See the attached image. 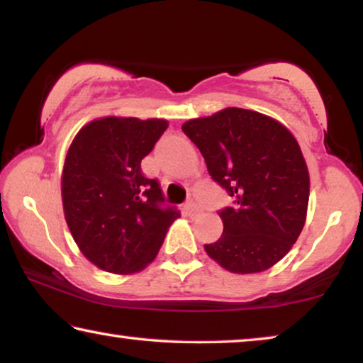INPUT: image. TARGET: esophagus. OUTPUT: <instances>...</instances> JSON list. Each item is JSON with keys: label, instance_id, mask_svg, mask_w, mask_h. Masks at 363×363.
I'll return each mask as SVG.
<instances>
[{"label": "esophagus", "instance_id": "esophagus-1", "mask_svg": "<svg viewBox=\"0 0 363 363\" xmlns=\"http://www.w3.org/2000/svg\"><path fill=\"white\" fill-rule=\"evenodd\" d=\"M184 208H186V211H187L189 216H192V218L199 216V214L201 213L200 206L196 205V201H194L192 199H190V200H187V201H186V206H184Z\"/></svg>", "mask_w": 363, "mask_h": 363}]
</instances>
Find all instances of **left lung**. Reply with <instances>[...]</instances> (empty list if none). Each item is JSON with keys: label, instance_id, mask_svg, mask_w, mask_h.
<instances>
[{"label": "left lung", "instance_id": "1", "mask_svg": "<svg viewBox=\"0 0 363 363\" xmlns=\"http://www.w3.org/2000/svg\"><path fill=\"white\" fill-rule=\"evenodd\" d=\"M182 131L199 147L211 179L233 199L218 214L224 230L205 245L235 274L262 272L298 240L309 203V173L293 134L270 116L229 107L189 120Z\"/></svg>", "mask_w": 363, "mask_h": 363}]
</instances>
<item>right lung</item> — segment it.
Masks as SVG:
<instances>
[{
  "instance_id": "obj_1",
  "label": "right lung",
  "mask_w": 363,
  "mask_h": 363,
  "mask_svg": "<svg viewBox=\"0 0 363 363\" xmlns=\"http://www.w3.org/2000/svg\"><path fill=\"white\" fill-rule=\"evenodd\" d=\"M167 128V120L107 116L83 126L67 152L65 220L82 253L107 272L143 270L181 216L140 169Z\"/></svg>"
}]
</instances>
